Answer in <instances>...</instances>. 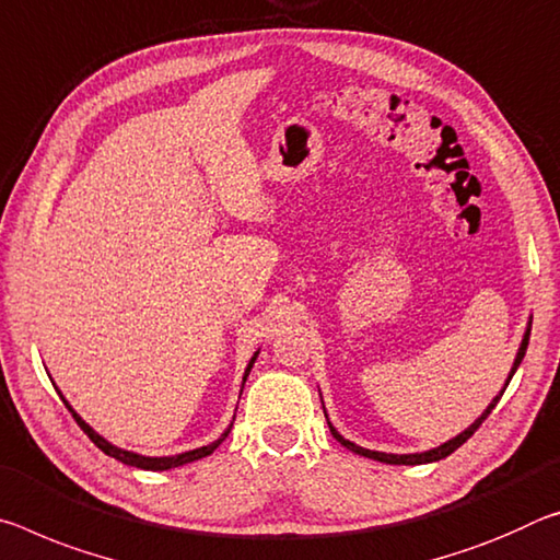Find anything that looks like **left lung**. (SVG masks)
I'll list each match as a JSON object with an SVG mask.
<instances>
[{"mask_svg":"<svg viewBox=\"0 0 560 560\" xmlns=\"http://www.w3.org/2000/svg\"><path fill=\"white\" fill-rule=\"evenodd\" d=\"M530 324L534 322H528V326H526V334H523V341H521V349H518V353H516V361H513V369H511V374H509V378H505V386H509V381L513 378V374H516V369L521 366V361H523V357H526V349H528V336H530ZM503 392L505 388H501V394L493 398L491 404H488V408L486 411L478 416V419L468 425L466 431H460L456 439H451V441H446V443H441V446H436V448H431V451H423V454H381V451H369V448H361V446H357V443H351L349 439H343L339 431L334 429L331 425V421H328V431H331V436L341 443V446H346L349 451H353V454H359V456H366V458H374V460H381V464H394V466H419V464H433V460H441V458H446V456H451L454 454V451L458 448V446H464V443L474 436L476 433V429L478 425H481L486 419H488V413L493 411L495 408V404H499V398L503 396Z\"/></svg>","mask_w":560,"mask_h":560,"instance_id":"obj_1","label":"left lung"}]
</instances>
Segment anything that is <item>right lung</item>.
I'll list each match as a JSON object with an SVG mask.
<instances>
[{"mask_svg":"<svg viewBox=\"0 0 560 560\" xmlns=\"http://www.w3.org/2000/svg\"><path fill=\"white\" fill-rule=\"evenodd\" d=\"M256 357H259V351L254 353L252 357V361H248V366H246V371H244V381H246V376H248V371H252V366H254V361H256ZM244 388V386H242ZM61 396V394H59ZM61 401H65V406L69 408V411H72V416H74V421L79 423V429H82L89 439L94 441V446L96 448H102L106 456H112V458H117V460H121V464H127V466H135V468H144V471H168V468H176V466H184V464H191V460H199V458H203V456H209V454H214V451L219 448V443L224 441L226 436H229V431H232V425H229V429L221 433V436L214 441V443H209V446H201V448H194V451H184V454H176V456H139V454H131V451H124V448H119V446H114V443H109L106 439H102L100 433H96L92 425H89L82 416H79L72 406H69V401L65 396H61Z\"/></svg>","mask_w":560,"mask_h":560,"instance_id":"1","label":"right lung"}]
</instances>
